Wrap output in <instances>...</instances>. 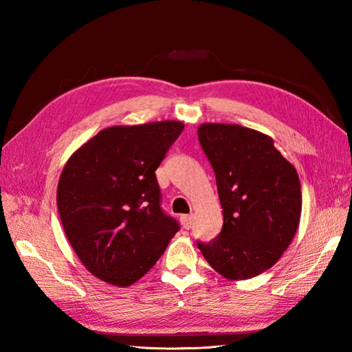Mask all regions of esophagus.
<instances>
[{
	"mask_svg": "<svg viewBox=\"0 0 352 352\" xmlns=\"http://www.w3.org/2000/svg\"><path fill=\"white\" fill-rule=\"evenodd\" d=\"M180 222H182L183 228L189 230L192 227V223H193V214H183L180 218Z\"/></svg>",
	"mask_w": 352,
	"mask_h": 352,
	"instance_id": "1",
	"label": "esophagus"
}]
</instances>
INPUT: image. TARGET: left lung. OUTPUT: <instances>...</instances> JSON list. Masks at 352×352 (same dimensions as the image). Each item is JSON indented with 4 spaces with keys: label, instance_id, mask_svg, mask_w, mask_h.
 Instances as JSON below:
<instances>
[{
    "label": "left lung",
    "instance_id": "1",
    "mask_svg": "<svg viewBox=\"0 0 352 352\" xmlns=\"http://www.w3.org/2000/svg\"><path fill=\"white\" fill-rule=\"evenodd\" d=\"M198 139L214 170L223 226L213 241L197 245L222 276L252 278L278 261L296 233V169L271 138L242 125L203 124Z\"/></svg>",
    "mask_w": 352,
    "mask_h": 352
}]
</instances>
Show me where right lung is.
I'll use <instances>...</instances> for the list:
<instances>
[{"label":"right lung","mask_w":352,"mask_h":352,"mask_svg":"<svg viewBox=\"0 0 352 352\" xmlns=\"http://www.w3.org/2000/svg\"><path fill=\"white\" fill-rule=\"evenodd\" d=\"M183 129L178 121L110 126L65 164L58 214L81 263L98 278L136 283L180 230L163 212L155 169Z\"/></svg>","instance_id":"add662e5"}]
</instances>
